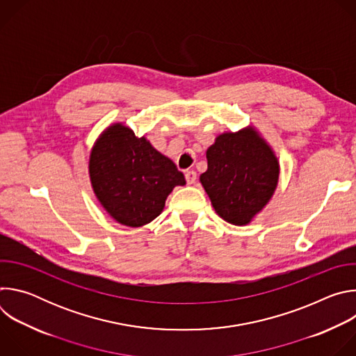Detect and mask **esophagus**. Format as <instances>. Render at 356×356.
I'll list each match as a JSON object with an SVG mask.
<instances>
[{"mask_svg":"<svg viewBox=\"0 0 356 356\" xmlns=\"http://www.w3.org/2000/svg\"><path fill=\"white\" fill-rule=\"evenodd\" d=\"M184 176H186L187 184H193V183H195V180H197V173H195L194 170H186Z\"/></svg>","mask_w":356,"mask_h":356,"instance_id":"obj_1","label":"esophagus"}]
</instances>
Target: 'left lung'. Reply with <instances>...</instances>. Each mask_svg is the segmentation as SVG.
I'll use <instances>...</instances> for the list:
<instances>
[{
  "instance_id": "left-lung-1",
  "label": "left lung",
  "mask_w": 356,
  "mask_h": 356,
  "mask_svg": "<svg viewBox=\"0 0 356 356\" xmlns=\"http://www.w3.org/2000/svg\"><path fill=\"white\" fill-rule=\"evenodd\" d=\"M207 163L200 181L216 213L229 224H249L276 190L277 158L253 128L220 135L207 149Z\"/></svg>"
}]
</instances>
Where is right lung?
Segmentation results:
<instances>
[{"label":"right lung","instance_id":"add662e5","mask_svg":"<svg viewBox=\"0 0 356 356\" xmlns=\"http://www.w3.org/2000/svg\"><path fill=\"white\" fill-rule=\"evenodd\" d=\"M88 170L101 206L127 227L155 220L172 190L186 184L169 158L122 124L101 134L91 150Z\"/></svg>","mask_w":356,"mask_h":356}]
</instances>
